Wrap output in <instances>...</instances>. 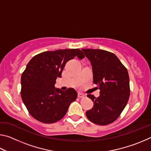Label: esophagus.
Segmentation results:
<instances>
[{
	"label": "esophagus",
	"instance_id": "esophagus-1",
	"mask_svg": "<svg viewBox=\"0 0 151 151\" xmlns=\"http://www.w3.org/2000/svg\"><path fill=\"white\" fill-rule=\"evenodd\" d=\"M78 98H80V99L84 98V97H85V94H84L81 93H78Z\"/></svg>",
	"mask_w": 151,
	"mask_h": 151
}]
</instances>
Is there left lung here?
<instances>
[{
  "label": "left lung",
  "mask_w": 151,
  "mask_h": 151,
  "mask_svg": "<svg viewBox=\"0 0 151 151\" xmlns=\"http://www.w3.org/2000/svg\"><path fill=\"white\" fill-rule=\"evenodd\" d=\"M82 50L91 62L93 83L100 89V96L87 94L94 105L86 112L88 119L99 125H106L118 119L129 101V76L116 56L101 49Z\"/></svg>",
  "instance_id": "obj_1"
}]
</instances>
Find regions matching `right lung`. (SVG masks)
I'll use <instances>...</instances> for the list:
<instances>
[{
  "instance_id": "obj_1",
  "label": "right lung",
  "mask_w": 151,
  "mask_h": 151,
  "mask_svg": "<svg viewBox=\"0 0 151 151\" xmlns=\"http://www.w3.org/2000/svg\"><path fill=\"white\" fill-rule=\"evenodd\" d=\"M83 59L78 48L45 51L27 64L21 76V97L32 117L44 123H53L65 115L71 103L77 97L73 88L66 91L55 87L66 63L74 57Z\"/></svg>"
}]
</instances>
